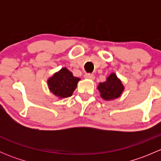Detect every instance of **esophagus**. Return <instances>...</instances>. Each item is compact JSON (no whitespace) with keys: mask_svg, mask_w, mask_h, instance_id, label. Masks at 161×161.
<instances>
[{"mask_svg":"<svg viewBox=\"0 0 161 161\" xmlns=\"http://www.w3.org/2000/svg\"><path fill=\"white\" fill-rule=\"evenodd\" d=\"M84 77L88 79H94V75L91 74V73H86V74H85Z\"/></svg>","mask_w":161,"mask_h":161,"instance_id":"obj_1","label":"esophagus"}]
</instances>
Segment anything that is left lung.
Instances as JSON below:
<instances>
[{
    "mask_svg": "<svg viewBox=\"0 0 161 161\" xmlns=\"http://www.w3.org/2000/svg\"><path fill=\"white\" fill-rule=\"evenodd\" d=\"M98 90L102 98L106 100H111L118 98L121 96V92L124 90V86L116 75L112 73L108 76L105 82L99 84Z\"/></svg>",
    "mask_w": 161,
    "mask_h": 161,
    "instance_id": "1",
    "label": "left lung"
}]
</instances>
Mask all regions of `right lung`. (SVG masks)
I'll use <instances>...</instances> for the list:
<instances>
[{"instance_id": "right-lung-1", "label": "right lung", "mask_w": 161, "mask_h": 161, "mask_svg": "<svg viewBox=\"0 0 161 161\" xmlns=\"http://www.w3.org/2000/svg\"><path fill=\"white\" fill-rule=\"evenodd\" d=\"M79 80V78L73 76L70 71L63 68L48 79V86L54 95L65 98L72 95Z\"/></svg>"}]
</instances>
